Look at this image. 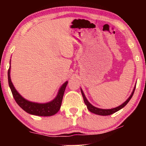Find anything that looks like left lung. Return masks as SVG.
I'll use <instances>...</instances> for the list:
<instances>
[{"mask_svg": "<svg viewBox=\"0 0 146 146\" xmlns=\"http://www.w3.org/2000/svg\"><path fill=\"white\" fill-rule=\"evenodd\" d=\"M135 87L134 88V89H133V90L132 92V93H131V94L130 96L129 97V98L124 103H123L122 104L119 106L118 107H116L115 108H112V109H108V110H104V109H100V108H96L94 106L91 104L87 100L82 90L81 89V92H82V96H83V98H84V103L86 104V105L87 106V108L88 109V110L90 111H91V112H92L94 113H96V114H98V115H111L112 114V113L116 112L119 110H121V108H123V107L125 106V105L127 104V103L129 102V101L130 100V99L131 98V97L133 96V93H134V91H135Z\"/></svg>", "mask_w": 146, "mask_h": 146, "instance_id": "1", "label": "left lung"}]
</instances>
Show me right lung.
<instances>
[{
	"label": "right lung",
	"instance_id": "obj_1",
	"mask_svg": "<svg viewBox=\"0 0 146 146\" xmlns=\"http://www.w3.org/2000/svg\"><path fill=\"white\" fill-rule=\"evenodd\" d=\"M8 80H9V87L11 90L12 94L18 105L27 113L35 115H39V116H50V115H54L59 111L61 106L62 101L64 93L66 87L68 84V82H66L62 86L57 96L50 102L38 104L27 100L18 93L11 82V76H10V68L8 70Z\"/></svg>",
	"mask_w": 146,
	"mask_h": 146
}]
</instances>
